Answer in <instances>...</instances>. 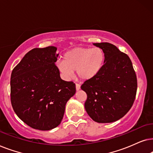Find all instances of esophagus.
<instances>
[{"label":"esophagus","instance_id":"34e87169","mask_svg":"<svg viewBox=\"0 0 153 153\" xmlns=\"http://www.w3.org/2000/svg\"><path fill=\"white\" fill-rule=\"evenodd\" d=\"M75 88H76V91H78L80 89V85H78V84H76L75 85Z\"/></svg>","mask_w":153,"mask_h":153}]
</instances>
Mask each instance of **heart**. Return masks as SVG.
<instances>
[{"label":"heart","instance_id":"1","mask_svg":"<svg viewBox=\"0 0 153 153\" xmlns=\"http://www.w3.org/2000/svg\"><path fill=\"white\" fill-rule=\"evenodd\" d=\"M104 52L99 48H75L64 54V60H59L56 66L66 78L76 71L80 80H91L100 72L104 63Z\"/></svg>","mask_w":153,"mask_h":153}]
</instances>
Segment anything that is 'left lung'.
Instances as JSON below:
<instances>
[{
    "label": "left lung",
    "mask_w": 153,
    "mask_h": 153,
    "mask_svg": "<svg viewBox=\"0 0 153 153\" xmlns=\"http://www.w3.org/2000/svg\"><path fill=\"white\" fill-rule=\"evenodd\" d=\"M104 52L103 67L81 89L87 94L85 108L94 121L113 123L131 108L137 90V79L131 61L117 47L108 42L94 43Z\"/></svg>",
    "instance_id": "1"
}]
</instances>
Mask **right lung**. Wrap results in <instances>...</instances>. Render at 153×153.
<instances>
[{"label":"right lung","instance_id":"add662e5","mask_svg":"<svg viewBox=\"0 0 153 153\" xmlns=\"http://www.w3.org/2000/svg\"><path fill=\"white\" fill-rule=\"evenodd\" d=\"M57 48H34L13 69L10 78L11 103L24 123L48 131L60 125L66 104L75 94V85L60 77L55 62Z\"/></svg>","mask_w":153,"mask_h":153}]
</instances>
